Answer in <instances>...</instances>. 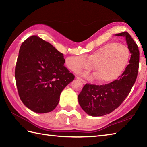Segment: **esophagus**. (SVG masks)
<instances>
[{"label": "esophagus", "mask_w": 147, "mask_h": 147, "mask_svg": "<svg viewBox=\"0 0 147 147\" xmlns=\"http://www.w3.org/2000/svg\"><path fill=\"white\" fill-rule=\"evenodd\" d=\"M76 78L78 79V80H79L80 81H81V82H82V83H83V84H86V82H85V80H83L82 78H80V77H78V76H76Z\"/></svg>", "instance_id": "34e87169"}]
</instances>
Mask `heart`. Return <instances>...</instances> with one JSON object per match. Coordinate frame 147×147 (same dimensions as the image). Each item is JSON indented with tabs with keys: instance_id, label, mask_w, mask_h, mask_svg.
Masks as SVG:
<instances>
[{
	"instance_id": "1",
	"label": "heart",
	"mask_w": 147,
	"mask_h": 147,
	"mask_svg": "<svg viewBox=\"0 0 147 147\" xmlns=\"http://www.w3.org/2000/svg\"><path fill=\"white\" fill-rule=\"evenodd\" d=\"M130 55L129 50L126 45L110 42L93 52L87 59L83 55L67 58L66 64L74 71L91 69L93 65L98 82L109 83L117 80L124 73L129 64Z\"/></svg>"
}]
</instances>
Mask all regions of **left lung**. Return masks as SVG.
<instances>
[{"mask_svg": "<svg viewBox=\"0 0 147 147\" xmlns=\"http://www.w3.org/2000/svg\"><path fill=\"white\" fill-rule=\"evenodd\" d=\"M115 35L125 37L131 54L129 64L122 75L114 82L102 85L87 83L83 86L78 95V102L83 110L91 116L110 114L119 107L131 92L138 75L140 52L136 43L126 32Z\"/></svg>", "mask_w": 147, "mask_h": 147, "instance_id": "1", "label": "left lung"}]
</instances>
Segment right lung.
Wrapping results in <instances>:
<instances>
[{
	"instance_id": "right-lung-1",
	"label": "right lung",
	"mask_w": 147,
	"mask_h": 147,
	"mask_svg": "<svg viewBox=\"0 0 147 147\" xmlns=\"http://www.w3.org/2000/svg\"><path fill=\"white\" fill-rule=\"evenodd\" d=\"M64 62L63 54L38 36L24 40L19 52L15 79L26 107L40 114L56 107L62 91L74 79Z\"/></svg>"
}]
</instances>
